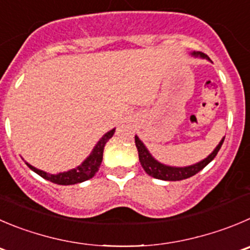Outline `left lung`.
<instances>
[{"instance_id":"obj_1","label":"left lung","mask_w":250,"mask_h":250,"mask_svg":"<svg viewBox=\"0 0 250 250\" xmlns=\"http://www.w3.org/2000/svg\"><path fill=\"white\" fill-rule=\"evenodd\" d=\"M192 55L200 56V58H205L208 59V60H210L208 55H205L204 52H200V51H194L192 52ZM223 141H225V137L221 140V142L218 144V146L213 149L212 153H211L208 158L204 159V161L196 163V165L189 166V167L179 168V167H169V166H165L162 165V163L157 162L156 159L149 154V152L147 151V148L145 147V145L142 144L141 140H140L137 136H135V144H136L137 152H139L140 163H141L145 172H146L148 175H151V177L156 178V179L170 180V182L188 179V178L192 177V175H195L196 173L200 172L201 169H204V168H205L206 166H208V163L215 158L216 154L218 153Z\"/></svg>"}]
</instances>
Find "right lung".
<instances>
[{
    "label": "right lung",
    "mask_w": 250,
    "mask_h": 250,
    "mask_svg": "<svg viewBox=\"0 0 250 250\" xmlns=\"http://www.w3.org/2000/svg\"><path fill=\"white\" fill-rule=\"evenodd\" d=\"M115 132V129H113L111 131L106 132L103 137L101 139V141L96 145V147L93 148L92 153L89 154L87 159L81 166H78L75 169H71L68 172L59 173V174H49L46 172H42V170L37 169L33 166L28 165V167L32 170H34L37 174H39L40 177H42L44 179L50 180L51 183H55L59 185H72L77 184V183L85 182V180L91 179L96 175V173L98 172L99 167H101L102 159H103V151L104 146H105L106 142L109 141V139H111Z\"/></svg>",
    "instance_id": "add662e5"
}]
</instances>
